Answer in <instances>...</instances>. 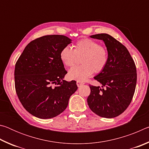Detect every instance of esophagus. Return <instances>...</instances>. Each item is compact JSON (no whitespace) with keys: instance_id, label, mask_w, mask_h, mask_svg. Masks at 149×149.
<instances>
[{"instance_id":"esophagus-1","label":"esophagus","mask_w":149,"mask_h":149,"mask_svg":"<svg viewBox=\"0 0 149 149\" xmlns=\"http://www.w3.org/2000/svg\"><path fill=\"white\" fill-rule=\"evenodd\" d=\"M84 82H81V81H77V85L78 87H79L81 86L82 85H84Z\"/></svg>"}]
</instances>
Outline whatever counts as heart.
<instances>
[{
    "mask_svg": "<svg viewBox=\"0 0 149 149\" xmlns=\"http://www.w3.org/2000/svg\"><path fill=\"white\" fill-rule=\"evenodd\" d=\"M77 56H82L80 60L81 65L70 69L68 76L70 79L79 81L86 79L93 72H101L108 61L107 49L100 46L97 41L88 38L77 41L74 45V50L69 46H65L60 50V58L65 66L74 65Z\"/></svg>",
    "mask_w": 149,
    "mask_h": 149,
    "instance_id": "heart-1",
    "label": "heart"
}]
</instances>
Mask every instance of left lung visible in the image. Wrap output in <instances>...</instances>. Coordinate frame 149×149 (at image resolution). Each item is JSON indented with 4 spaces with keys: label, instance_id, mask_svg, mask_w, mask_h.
<instances>
[{
    "label": "left lung",
    "instance_id": "obj_1",
    "mask_svg": "<svg viewBox=\"0 0 149 149\" xmlns=\"http://www.w3.org/2000/svg\"><path fill=\"white\" fill-rule=\"evenodd\" d=\"M90 37L104 41L108 61L105 68L94 77L102 87L89 85L87 104L100 117L115 118L127 109L133 99L137 84L135 62L124 45L111 35L100 33Z\"/></svg>",
    "mask_w": 149,
    "mask_h": 149
}]
</instances>
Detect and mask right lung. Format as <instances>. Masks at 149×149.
Segmentation results:
<instances>
[{
	"instance_id": "obj_1",
	"label": "right lung",
	"mask_w": 149,
	"mask_h": 149,
	"mask_svg": "<svg viewBox=\"0 0 149 149\" xmlns=\"http://www.w3.org/2000/svg\"><path fill=\"white\" fill-rule=\"evenodd\" d=\"M72 42L64 35H45L27 45L16 62L15 88L25 109L49 119L64 112L76 91V81L64 80L67 71L60 58L63 47Z\"/></svg>"
}]
</instances>
